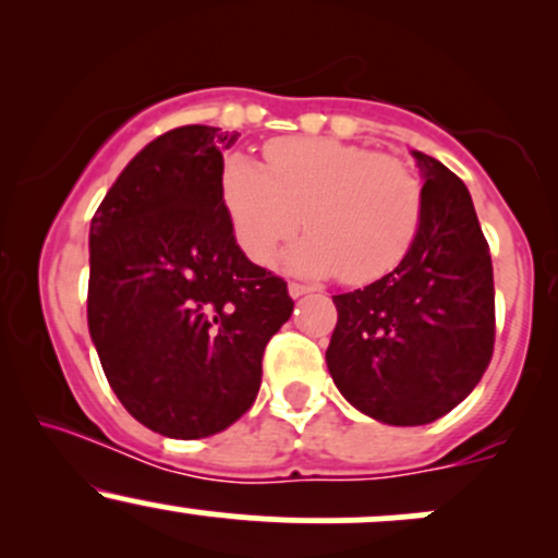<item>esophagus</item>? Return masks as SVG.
I'll return each mask as SVG.
<instances>
[{
  "label": "esophagus",
  "instance_id": "esophagus-1",
  "mask_svg": "<svg viewBox=\"0 0 558 558\" xmlns=\"http://www.w3.org/2000/svg\"><path fill=\"white\" fill-rule=\"evenodd\" d=\"M288 293H291V299H299V296H306V293H312V288L301 283H288Z\"/></svg>",
  "mask_w": 558,
  "mask_h": 558
}]
</instances>
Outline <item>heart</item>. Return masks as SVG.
I'll list each match as a JSON object with an SVG mask.
<instances>
[{
	"label": "heart",
	"instance_id": "heart-1",
	"mask_svg": "<svg viewBox=\"0 0 558 558\" xmlns=\"http://www.w3.org/2000/svg\"><path fill=\"white\" fill-rule=\"evenodd\" d=\"M265 159L267 170L233 155L220 175L222 209L248 259L267 265L304 226L310 235L283 254L286 270L364 286L401 265L422 222V185L407 165L317 136L275 138Z\"/></svg>",
	"mask_w": 558,
	"mask_h": 558
}]
</instances>
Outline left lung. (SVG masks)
<instances>
[{"label":"left lung","instance_id":"1","mask_svg":"<svg viewBox=\"0 0 558 558\" xmlns=\"http://www.w3.org/2000/svg\"><path fill=\"white\" fill-rule=\"evenodd\" d=\"M422 185L420 233L403 262L360 291L332 296L325 351L341 396L383 425L435 422L488 367L496 336L493 265L466 185L412 149Z\"/></svg>","mask_w":558,"mask_h":558}]
</instances>
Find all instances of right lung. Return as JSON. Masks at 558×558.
Here are the masks:
<instances>
[{"instance_id": "right-lung-1", "label": "right lung", "mask_w": 558, "mask_h": 558, "mask_svg": "<svg viewBox=\"0 0 558 558\" xmlns=\"http://www.w3.org/2000/svg\"><path fill=\"white\" fill-rule=\"evenodd\" d=\"M241 133L183 125L146 144L88 230V332L120 403L165 438L226 430L252 407L293 301L248 262L220 198Z\"/></svg>"}]
</instances>
